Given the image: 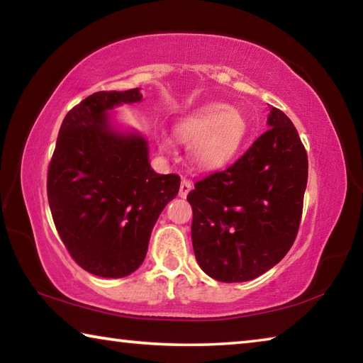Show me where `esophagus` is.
Instances as JSON below:
<instances>
[{"label":"esophagus","instance_id":"obj_1","mask_svg":"<svg viewBox=\"0 0 363 363\" xmlns=\"http://www.w3.org/2000/svg\"><path fill=\"white\" fill-rule=\"evenodd\" d=\"M190 190H192V182H190L189 179H182L181 181V187H179V196H181V199H186Z\"/></svg>","mask_w":363,"mask_h":363}]
</instances>
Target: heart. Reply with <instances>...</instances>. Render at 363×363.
<instances>
[{
  "label": "heart",
  "mask_w": 363,
  "mask_h": 363,
  "mask_svg": "<svg viewBox=\"0 0 363 363\" xmlns=\"http://www.w3.org/2000/svg\"><path fill=\"white\" fill-rule=\"evenodd\" d=\"M176 138L190 147V158L200 169H219L230 163L240 150L248 133L243 116L225 104H208L176 125ZM160 150L171 153L168 139Z\"/></svg>",
  "instance_id": "b5f03b06"
}]
</instances>
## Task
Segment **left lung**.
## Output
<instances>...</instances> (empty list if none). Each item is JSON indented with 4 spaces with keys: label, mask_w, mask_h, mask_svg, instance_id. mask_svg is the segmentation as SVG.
I'll return each mask as SVG.
<instances>
[{
    "label": "left lung",
    "mask_w": 363,
    "mask_h": 363,
    "mask_svg": "<svg viewBox=\"0 0 363 363\" xmlns=\"http://www.w3.org/2000/svg\"><path fill=\"white\" fill-rule=\"evenodd\" d=\"M267 125L232 167L195 182L187 195L196 262L225 284L267 272L298 235L307 153L281 110L270 108Z\"/></svg>",
    "instance_id": "1"
}]
</instances>
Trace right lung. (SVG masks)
<instances>
[{
	"label": "right lung",
	"mask_w": 363,
	"mask_h": 363,
	"mask_svg": "<svg viewBox=\"0 0 363 363\" xmlns=\"http://www.w3.org/2000/svg\"><path fill=\"white\" fill-rule=\"evenodd\" d=\"M143 99L139 88L99 91L65 115L48 169V201L60 240L79 267L106 279L133 274L160 213L179 192L177 174H157L147 140L107 116Z\"/></svg>",
	"instance_id": "add662e5"
}]
</instances>
